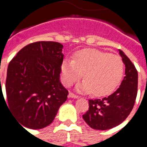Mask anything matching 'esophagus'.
Instances as JSON below:
<instances>
[{"label": "esophagus", "instance_id": "1", "mask_svg": "<svg viewBox=\"0 0 147 147\" xmlns=\"http://www.w3.org/2000/svg\"><path fill=\"white\" fill-rule=\"evenodd\" d=\"M68 98H79V95L75 94L72 92H70L69 94H68Z\"/></svg>", "mask_w": 147, "mask_h": 147}]
</instances>
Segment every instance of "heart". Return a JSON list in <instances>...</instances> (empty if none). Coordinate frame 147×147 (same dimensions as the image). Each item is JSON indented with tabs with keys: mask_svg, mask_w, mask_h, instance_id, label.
Returning <instances> with one entry per match:
<instances>
[{
	"mask_svg": "<svg viewBox=\"0 0 147 147\" xmlns=\"http://www.w3.org/2000/svg\"><path fill=\"white\" fill-rule=\"evenodd\" d=\"M124 64L117 55L95 49L78 51L73 61L65 60L61 64V77L65 86H69L80 80H83L78 90L92 92L96 96L109 94L122 80Z\"/></svg>",
	"mask_w": 147,
	"mask_h": 147,
	"instance_id": "obj_1",
	"label": "heart"
}]
</instances>
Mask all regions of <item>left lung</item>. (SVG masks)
I'll return each mask as SVG.
<instances>
[{"label":"left lung","instance_id":"1","mask_svg":"<svg viewBox=\"0 0 147 147\" xmlns=\"http://www.w3.org/2000/svg\"><path fill=\"white\" fill-rule=\"evenodd\" d=\"M125 64V76L120 87L102 99H90L89 109L83 115L90 127L108 130L119 125L128 117L136 102L138 91V71L123 51L119 50Z\"/></svg>","mask_w":147,"mask_h":147}]
</instances>
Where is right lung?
Here are the masks:
<instances>
[{"label": "right lung", "mask_w": 147, "mask_h": 147, "mask_svg": "<svg viewBox=\"0 0 147 147\" xmlns=\"http://www.w3.org/2000/svg\"><path fill=\"white\" fill-rule=\"evenodd\" d=\"M62 49L59 42H33L9 62L6 105L23 127L41 129L49 125L67 100L68 91L60 81Z\"/></svg>", "instance_id": "obj_1"}]
</instances>
